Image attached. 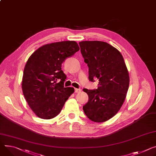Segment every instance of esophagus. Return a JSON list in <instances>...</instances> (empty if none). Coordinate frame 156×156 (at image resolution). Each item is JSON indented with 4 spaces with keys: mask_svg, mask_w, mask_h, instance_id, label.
Segmentation results:
<instances>
[{
    "mask_svg": "<svg viewBox=\"0 0 156 156\" xmlns=\"http://www.w3.org/2000/svg\"><path fill=\"white\" fill-rule=\"evenodd\" d=\"M81 91V89H80V88H79V89H78V88H75V92L76 93H80Z\"/></svg>",
    "mask_w": 156,
    "mask_h": 156,
    "instance_id": "1",
    "label": "esophagus"
}]
</instances>
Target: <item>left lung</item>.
<instances>
[{"mask_svg": "<svg viewBox=\"0 0 156 156\" xmlns=\"http://www.w3.org/2000/svg\"><path fill=\"white\" fill-rule=\"evenodd\" d=\"M79 45L89 68V80L99 81L97 89H83L88 101L83 109L92 121L105 122L116 114L124 101L129 84L128 71L121 53L106 42L83 41Z\"/></svg>", "mask_w": 156, "mask_h": 156, "instance_id": "8db88e82", "label": "left lung"}]
</instances>
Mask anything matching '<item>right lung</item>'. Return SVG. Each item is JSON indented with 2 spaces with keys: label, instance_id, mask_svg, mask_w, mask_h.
Returning <instances> with one entry per match:
<instances>
[{
  "label": "right lung",
  "instance_id": "add662e5",
  "mask_svg": "<svg viewBox=\"0 0 156 156\" xmlns=\"http://www.w3.org/2000/svg\"><path fill=\"white\" fill-rule=\"evenodd\" d=\"M79 50L75 41L55 42L40 47L28 59L22 88L28 105L38 117L50 119L57 116L74 92L73 88L64 87L66 76L62 64Z\"/></svg>",
  "mask_w": 156,
  "mask_h": 156
}]
</instances>
